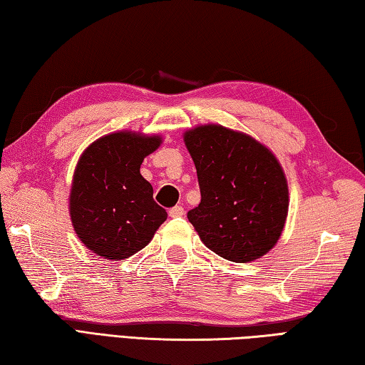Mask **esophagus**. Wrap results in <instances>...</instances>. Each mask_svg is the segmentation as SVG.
I'll list each match as a JSON object with an SVG mask.
<instances>
[{
    "mask_svg": "<svg viewBox=\"0 0 365 365\" xmlns=\"http://www.w3.org/2000/svg\"><path fill=\"white\" fill-rule=\"evenodd\" d=\"M183 213H185L183 207H182V205H175V207H173V209L169 210V217H173V218H178V217H182Z\"/></svg>",
    "mask_w": 365,
    "mask_h": 365,
    "instance_id": "1",
    "label": "esophagus"
}]
</instances>
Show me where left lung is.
<instances>
[{
    "mask_svg": "<svg viewBox=\"0 0 365 365\" xmlns=\"http://www.w3.org/2000/svg\"><path fill=\"white\" fill-rule=\"evenodd\" d=\"M197 170L201 202L188 212L207 248L234 262L270 252L283 232L289 192L282 164L252 135L221 125L183 133Z\"/></svg>",
    "mask_w": 365,
    "mask_h": 365,
    "instance_id": "left-lung-1",
    "label": "left lung"
}]
</instances>
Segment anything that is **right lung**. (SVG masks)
Masks as SVG:
<instances>
[{
    "instance_id": "right-lung-1",
    "label": "right lung",
    "mask_w": 365,
    "mask_h": 365,
    "mask_svg": "<svg viewBox=\"0 0 365 365\" xmlns=\"http://www.w3.org/2000/svg\"><path fill=\"white\" fill-rule=\"evenodd\" d=\"M161 142L158 134L117 131L91 142L78 158L69 215L77 237L101 258H130L166 221L152 185L140 175L142 161Z\"/></svg>"
}]
</instances>
